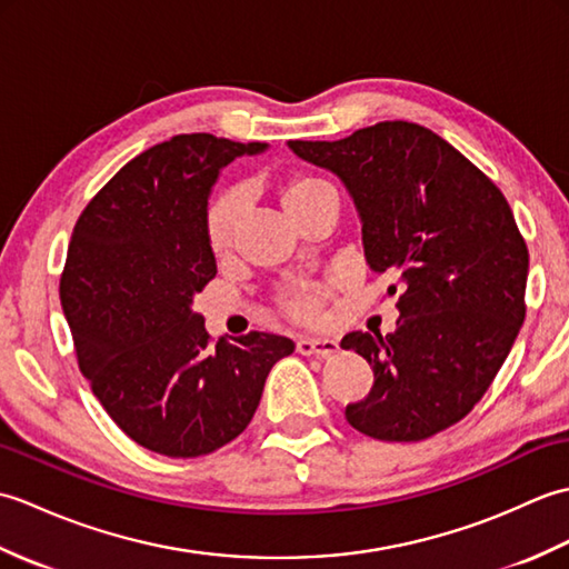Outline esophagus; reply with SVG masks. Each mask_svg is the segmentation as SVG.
Returning <instances> with one entry per match:
<instances>
[{
    "label": "esophagus",
    "instance_id": "1",
    "mask_svg": "<svg viewBox=\"0 0 569 569\" xmlns=\"http://www.w3.org/2000/svg\"><path fill=\"white\" fill-rule=\"evenodd\" d=\"M337 345L335 340H330V337H300L296 349L300 355H318V357H330L337 352Z\"/></svg>",
    "mask_w": 569,
    "mask_h": 569
}]
</instances>
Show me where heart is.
<instances>
[{
    "instance_id": "1",
    "label": "heart",
    "mask_w": 569,
    "mask_h": 569,
    "mask_svg": "<svg viewBox=\"0 0 569 569\" xmlns=\"http://www.w3.org/2000/svg\"><path fill=\"white\" fill-rule=\"evenodd\" d=\"M283 208L291 217H300L303 212L318 208L322 202H335L337 204V190L318 176H296L288 180L281 190ZM241 210H244V200H241L239 190H227L224 196L212 202L208 212V239L214 253H224L232 249ZM322 291L316 286L300 288V291L291 293L286 298V308L298 320H316L320 310Z\"/></svg>"
}]
</instances>
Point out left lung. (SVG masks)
<instances>
[{"label":"left lung","mask_w":569,"mask_h":569,"mask_svg":"<svg viewBox=\"0 0 569 569\" xmlns=\"http://www.w3.org/2000/svg\"><path fill=\"white\" fill-rule=\"evenodd\" d=\"M342 180L371 271L389 273L398 322L349 332L373 371L349 426L418 442L462 420L509 357L526 318L528 249L503 192L430 129L379 122L340 141H288Z\"/></svg>","instance_id":"8db88e82"}]
</instances>
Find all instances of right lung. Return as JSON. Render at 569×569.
Wrapping results in <instances>:
<instances>
[{"label":"right lung","mask_w":569,"mask_h":569,"mask_svg":"<svg viewBox=\"0 0 569 569\" xmlns=\"http://www.w3.org/2000/svg\"><path fill=\"white\" fill-rule=\"evenodd\" d=\"M261 141L178 134L139 153L72 229L60 306L82 377L131 440L200 457L251 422L293 340L269 332L210 345L192 300L217 273L208 200L220 171Z\"/></svg>","instance_id":"add662e5"}]
</instances>
